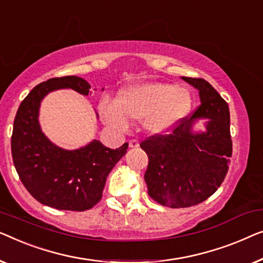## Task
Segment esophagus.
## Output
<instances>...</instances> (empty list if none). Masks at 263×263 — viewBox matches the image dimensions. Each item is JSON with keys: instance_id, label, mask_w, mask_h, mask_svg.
I'll use <instances>...</instances> for the list:
<instances>
[{"instance_id": "34e87169", "label": "esophagus", "mask_w": 263, "mask_h": 263, "mask_svg": "<svg viewBox=\"0 0 263 263\" xmlns=\"http://www.w3.org/2000/svg\"><path fill=\"white\" fill-rule=\"evenodd\" d=\"M128 146L132 147V149H135V147H138L139 146V140L131 139L130 142H128Z\"/></svg>"}]
</instances>
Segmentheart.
Wrapping results in <instances>:
<instances>
[{"instance_id":"1","label":"heart","mask_w":263,"mask_h":263,"mask_svg":"<svg viewBox=\"0 0 263 263\" xmlns=\"http://www.w3.org/2000/svg\"><path fill=\"white\" fill-rule=\"evenodd\" d=\"M192 96L187 89L172 83L144 82L125 88L116 102L103 100L100 112L107 124L127 126V119L143 120L153 133H164L176 126L190 112Z\"/></svg>"}]
</instances>
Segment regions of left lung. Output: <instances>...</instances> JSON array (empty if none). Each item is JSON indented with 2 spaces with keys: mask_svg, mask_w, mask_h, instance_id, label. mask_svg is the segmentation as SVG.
<instances>
[{
  "mask_svg": "<svg viewBox=\"0 0 263 263\" xmlns=\"http://www.w3.org/2000/svg\"><path fill=\"white\" fill-rule=\"evenodd\" d=\"M199 90L200 105L191 119L183 118L167 135L140 143L149 156L144 175L147 193L158 204L180 209L200 204L220 187L232 155L228 102L204 79L182 77ZM199 117H207L205 133L193 134Z\"/></svg>",
  "mask_w": 263,
  "mask_h": 263,
  "instance_id": "left-lung-1",
  "label": "left lung"
}]
</instances>
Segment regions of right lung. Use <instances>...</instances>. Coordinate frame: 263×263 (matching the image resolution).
<instances>
[{"label":"right lung","instance_id":"add662e5","mask_svg":"<svg viewBox=\"0 0 263 263\" xmlns=\"http://www.w3.org/2000/svg\"><path fill=\"white\" fill-rule=\"evenodd\" d=\"M70 88L89 94L90 84L77 76L54 77L38 84L22 100L12 135L13 162L21 182L35 200L57 210L82 212L102 198L106 180L128 144L118 149L93 140L77 150H64L51 143L40 128V102L50 91Z\"/></svg>","mask_w":263,"mask_h":263}]
</instances>
